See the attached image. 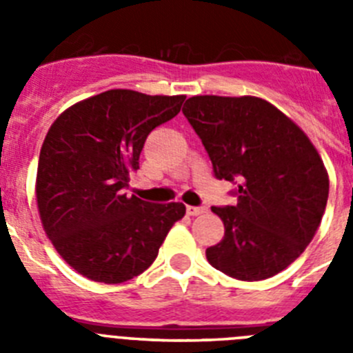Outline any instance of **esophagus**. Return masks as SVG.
<instances>
[{"mask_svg":"<svg viewBox=\"0 0 353 353\" xmlns=\"http://www.w3.org/2000/svg\"><path fill=\"white\" fill-rule=\"evenodd\" d=\"M185 210L189 215H201L207 212V207H191V205H187Z\"/></svg>","mask_w":353,"mask_h":353,"instance_id":"34e87169","label":"esophagus"}]
</instances>
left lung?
Masks as SVG:
<instances>
[{"instance_id": "obj_1", "label": "left lung", "mask_w": 353, "mask_h": 353, "mask_svg": "<svg viewBox=\"0 0 353 353\" xmlns=\"http://www.w3.org/2000/svg\"><path fill=\"white\" fill-rule=\"evenodd\" d=\"M182 113L215 176L239 183L233 207H212L224 236L207 249L208 263L240 281L276 276L322 223L329 198L322 157L297 123L258 97L196 95Z\"/></svg>"}]
</instances>
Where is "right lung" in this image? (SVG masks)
<instances>
[{
    "label": "right lung",
    "mask_w": 353,
    "mask_h": 353,
    "mask_svg": "<svg viewBox=\"0 0 353 353\" xmlns=\"http://www.w3.org/2000/svg\"><path fill=\"white\" fill-rule=\"evenodd\" d=\"M185 95L108 90L65 109L43 139L37 205L43 232L72 269L118 285L145 272L183 203L127 196L148 134L180 113Z\"/></svg>",
    "instance_id": "1"
}]
</instances>
